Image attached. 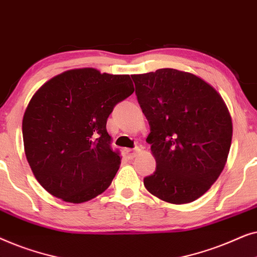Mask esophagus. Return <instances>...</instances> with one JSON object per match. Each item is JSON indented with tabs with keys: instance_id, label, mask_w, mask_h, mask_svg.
Masks as SVG:
<instances>
[{
	"instance_id": "obj_1",
	"label": "esophagus",
	"mask_w": 257,
	"mask_h": 257,
	"mask_svg": "<svg viewBox=\"0 0 257 257\" xmlns=\"http://www.w3.org/2000/svg\"><path fill=\"white\" fill-rule=\"evenodd\" d=\"M138 151H139L138 149H125L124 152H125L126 158H128V159H133Z\"/></svg>"
}]
</instances>
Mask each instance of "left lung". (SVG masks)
I'll use <instances>...</instances> for the list:
<instances>
[{"mask_svg":"<svg viewBox=\"0 0 257 257\" xmlns=\"http://www.w3.org/2000/svg\"><path fill=\"white\" fill-rule=\"evenodd\" d=\"M132 79L157 161L144 185L166 202L194 201L216 181L229 153L233 124L222 97L200 77L175 69Z\"/></svg>","mask_w":257,"mask_h":257,"instance_id":"left-lung-1","label":"left lung"}]
</instances>
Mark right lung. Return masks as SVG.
I'll list each match as a JSON object with an SVG mask.
<instances>
[{
	"label": "right lung",
	"instance_id": "1",
	"mask_svg": "<svg viewBox=\"0 0 257 257\" xmlns=\"http://www.w3.org/2000/svg\"><path fill=\"white\" fill-rule=\"evenodd\" d=\"M135 91L128 75L73 69L48 80L24 112V151L45 191L82 203L107 189L120 157L110 146L106 121Z\"/></svg>",
	"mask_w": 257,
	"mask_h": 257
}]
</instances>
